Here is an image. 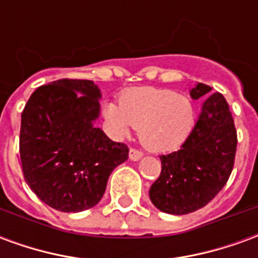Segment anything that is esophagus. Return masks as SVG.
<instances>
[{
  "instance_id": "esophagus-1",
  "label": "esophagus",
  "mask_w": 258,
  "mask_h": 258,
  "mask_svg": "<svg viewBox=\"0 0 258 258\" xmlns=\"http://www.w3.org/2000/svg\"><path fill=\"white\" fill-rule=\"evenodd\" d=\"M142 156H144L142 151H138V149H130V159H131V160L137 162V160H140Z\"/></svg>"
}]
</instances>
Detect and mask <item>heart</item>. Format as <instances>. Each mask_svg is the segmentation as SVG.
<instances>
[{"label":"heart","instance_id":"obj_1","mask_svg":"<svg viewBox=\"0 0 258 258\" xmlns=\"http://www.w3.org/2000/svg\"><path fill=\"white\" fill-rule=\"evenodd\" d=\"M105 117L116 137L140 128L142 145L153 152H170L184 144L195 125V107L188 96L166 88H133L121 103L107 102Z\"/></svg>","mask_w":258,"mask_h":258}]
</instances>
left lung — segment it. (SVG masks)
<instances>
[{"label":"left lung","instance_id":"obj_1","mask_svg":"<svg viewBox=\"0 0 258 258\" xmlns=\"http://www.w3.org/2000/svg\"><path fill=\"white\" fill-rule=\"evenodd\" d=\"M211 87L198 83L192 99L205 98ZM238 145L236 128L225 98L220 92L203 102L192 133L177 152L162 155V173L152 184L149 198L163 213L188 214L205 207L227 184Z\"/></svg>","mask_w":258,"mask_h":258}]
</instances>
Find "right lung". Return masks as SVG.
Returning <instances> with one entry per match:
<instances>
[{"instance_id":"1","label":"right lung","mask_w":258,"mask_h":258,"mask_svg":"<svg viewBox=\"0 0 258 258\" xmlns=\"http://www.w3.org/2000/svg\"><path fill=\"white\" fill-rule=\"evenodd\" d=\"M101 91L90 80L38 87L26 103L19 152L27 185L55 210L77 213L99 203L128 148L95 127Z\"/></svg>"}]
</instances>
